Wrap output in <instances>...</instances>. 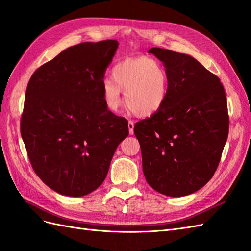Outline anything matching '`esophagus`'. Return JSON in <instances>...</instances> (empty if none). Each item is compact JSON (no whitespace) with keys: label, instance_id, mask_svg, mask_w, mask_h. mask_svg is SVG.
<instances>
[{"label":"esophagus","instance_id":"1","mask_svg":"<svg viewBox=\"0 0 251 251\" xmlns=\"http://www.w3.org/2000/svg\"><path fill=\"white\" fill-rule=\"evenodd\" d=\"M133 127H134V123L132 121L128 122V129H129V134H133Z\"/></svg>","mask_w":251,"mask_h":251}]
</instances>
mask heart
I'll use <instances>...</instances> for the list:
<instances>
[{"mask_svg":"<svg viewBox=\"0 0 251 251\" xmlns=\"http://www.w3.org/2000/svg\"><path fill=\"white\" fill-rule=\"evenodd\" d=\"M111 79L102 81L106 107L115 111L124 91L127 108L138 117H150L161 109L169 95L170 73L164 64L150 57L127 58L111 70Z\"/></svg>","mask_w":251,"mask_h":251,"instance_id":"heart-1","label":"heart"}]
</instances>
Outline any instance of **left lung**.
I'll return each mask as SVG.
<instances>
[{
    "instance_id": "1",
    "label": "left lung",
    "mask_w": 251,
    "mask_h": 251,
    "mask_svg": "<svg viewBox=\"0 0 251 251\" xmlns=\"http://www.w3.org/2000/svg\"><path fill=\"white\" fill-rule=\"evenodd\" d=\"M170 73L164 106L133 127L147 183L166 196L201 189L213 177L229 132L220 78L193 57L152 48Z\"/></svg>"
}]
</instances>
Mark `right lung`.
Listing matches in <instances>:
<instances>
[{
	"mask_svg": "<svg viewBox=\"0 0 251 251\" xmlns=\"http://www.w3.org/2000/svg\"><path fill=\"white\" fill-rule=\"evenodd\" d=\"M117 40L68 48L31 75L21 115V136L33 170L49 188L79 197L105 180L128 122L102 98L106 69Z\"/></svg>",
	"mask_w": 251,
	"mask_h": 251,
	"instance_id": "right-lung-1",
	"label": "right lung"
}]
</instances>
